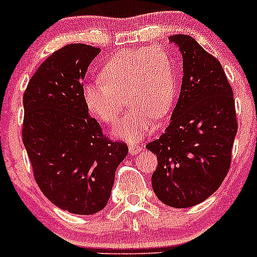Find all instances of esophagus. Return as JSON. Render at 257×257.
I'll list each match as a JSON object with an SVG mask.
<instances>
[{
  "mask_svg": "<svg viewBox=\"0 0 257 257\" xmlns=\"http://www.w3.org/2000/svg\"><path fill=\"white\" fill-rule=\"evenodd\" d=\"M128 149H129V153H131L132 155H136V154H139V153L143 150V148H142L139 144H129Z\"/></svg>",
  "mask_w": 257,
  "mask_h": 257,
  "instance_id": "1",
  "label": "esophagus"
}]
</instances>
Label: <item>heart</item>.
I'll return each instance as SVG.
<instances>
[{
	"instance_id": "heart-1",
	"label": "heart",
	"mask_w": 257,
	"mask_h": 257,
	"mask_svg": "<svg viewBox=\"0 0 257 257\" xmlns=\"http://www.w3.org/2000/svg\"><path fill=\"white\" fill-rule=\"evenodd\" d=\"M99 77L102 80L83 84L84 105L100 121L114 124L121 113L120 98L126 95L132 109L112 134L131 143L152 133L154 116L164 118L178 97L174 62L159 47L116 52L103 64Z\"/></svg>"
}]
</instances>
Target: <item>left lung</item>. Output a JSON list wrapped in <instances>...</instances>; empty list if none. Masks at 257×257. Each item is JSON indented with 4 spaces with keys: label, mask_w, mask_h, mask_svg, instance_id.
<instances>
[{
    "label": "left lung",
    "mask_w": 257,
    "mask_h": 257,
    "mask_svg": "<svg viewBox=\"0 0 257 257\" xmlns=\"http://www.w3.org/2000/svg\"><path fill=\"white\" fill-rule=\"evenodd\" d=\"M183 58L180 95L168 128L147 144L157 154L155 195L168 206L190 208L221 185L237 132L235 100L222 66L188 35L170 36Z\"/></svg>",
    "instance_id": "1"
}]
</instances>
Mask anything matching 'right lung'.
Masks as SVG:
<instances>
[{"mask_svg":"<svg viewBox=\"0 0 257 257\" xmlns=\"http://www.w3.org/2000/svg\"><path fill=\"white\" fill-rule=\"evenodd\" d=\"M99 52L64 46L41 64L23 94L22 141L35 180L52 204L78 215L104 209L128 154L125 143L103 136L83 102V79Z\"/></svg>","mask_w":257,"mask_h":257,"instance_id":"right-lung-1","label":"right lung"}]
</instances>
